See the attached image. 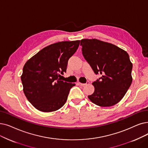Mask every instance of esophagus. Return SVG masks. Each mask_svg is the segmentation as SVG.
<instances>
[{
    "instance_id": "1",
    "label": "esophagus",
    "mask_w": 148,
    "mask_h": 148,
    "mask_svg": "<svg viewBox=\"0 0 148 148\" xmlns=\"http://www.w3.org/2000/svg\"><path fill=\"white\" fill-rule=\"evenodd\" d=\"M89 81H87L86 83H80V82H78L77 84L79 85H80V86H86V85H89Z\"/></svg>"
}]
</instances>
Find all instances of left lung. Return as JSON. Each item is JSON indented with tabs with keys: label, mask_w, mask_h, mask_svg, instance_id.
<instances>
[{
	"label": "left lung",
	"mask_w": 148,
	"mask_h": 148,
	"mask_svg": "<svg viewBox=\"0 0 148 148\" xmlns=\"http://www.w3.org/2000/svg\"><path fill=\"white\" fill-rule=\"evenodd\" d=\"M82 54L95 74L101 77L92 83L95 88L88 98L102 107L119 103L130 88L132 64L125 51L97 39H82Z\"/></svg>",
	"instance_id": "8db88e82"
}]
</instances>
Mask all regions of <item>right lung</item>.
Returning <instances> with one entry per match:
<instances>
[{
	"instance_id": "right-lung-1",
	"label": "right lung",
	"mask_w": 148,
	"mask_h": 148,
	"mask_svg": "<svg viewBox=\"0 0 148 148\" xmlns=\"http://www.w3.org/2000/svg\"><path fill=\"white\" fill-rule=\"evenodd\" d=\"M79 44L80 40L51 44L25 64L21 76L23 92L37 110L52 112L65 105L71 88L75 85L59 77L66 73L68 61Z\"/></svg>"
}]
</instances>
